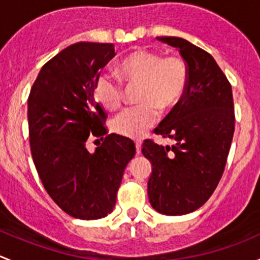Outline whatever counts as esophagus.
<instances>
[{
    "instance_id": "esophagus-1",
    "label": "esophagus",
    "mask_w": 260,
    "mask_h": 260,
    "mask_svg": "<svg viewBox=\"0 0 260 260\" xmlns=\"http://www.w3.org/2000/svg\"><path fill=\"white\" fill-rule=\"evenodd\" d=\"M135 146H136V152L140 154L141 151V140H135Z\"/></svg>"
}]
</instances>
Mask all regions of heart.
<instances>
[{
    "instance_id": "b5f03b06",
    "label": "heart",
    "mask_w": 260,
    "mask_h": 260,
    "mask_svg": "<svg viewBox=\"0 0 260 260\" xmlns=\"http://www.w3.org/2000/svg\"><path fill=\"white\" fill-rule=\"evenodd\" d=\"M117 76L101 74L93 85L96 101L106 110L114 111L124 101V86L140 85L139 104L117 115L112 129L126 138L139 139L156 124L161 110L173 108L186 89L188 66L179 56H164L151 50H138L122 58L116 66Z\"/></svg>"
}]
</instances>
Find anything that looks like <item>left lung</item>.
Listing matches in <instances>:
<instances>
[{"instance_id": "obj_1", "label": "left lung", "mask_w": 260, "mask_h": 260, "mask_svg": "<svg viewBox=\"0 0 260 260\" xmlns=\"http://www.w3.org/2000/svg\"><path fill=\"white\" fill-rule=\"evenodd\" d=\"M176 47L188 66L183 96L154 130L176 141L143 144L152 173L148 183L151 207L165 215H183L211 197L225 169L234 134L232 85L210 53L181 37H157Z\"/></svg>"}]
</instances>
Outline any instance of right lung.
<instances>
[{"label":"right lung","instance_id":"add662e5","mask_svg":"<svg viewBox=\"0 0 260 260\" xmlns=\"http://www.w3.org/2000/svg\"><path fill=\"white\" fill-rule=\"evenodd\" d=\"M115 55L112 44L71 45L42 66L28 95V135L40 179L61 209L84 220L111 213L136 152L127 138L108 135V115L93 96L96 79ZM90 135L103 141L92 154L86 149Z\"/></svg>","mask_w":260,"mask_h":260}]
</instances>
